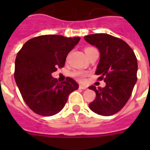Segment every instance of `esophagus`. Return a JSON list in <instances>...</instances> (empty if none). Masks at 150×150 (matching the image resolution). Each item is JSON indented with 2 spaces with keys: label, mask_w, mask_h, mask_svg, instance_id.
I'll list each match as a JSON object with an SVG mask.
<instances>
[{
  "label": "esophagus",
  "mask_w": 150,
  "mask_h": 150,
  "mask_svg": "<svg viewBox=\"0 0 150 150\" xmlns=\"http://www.w3.org/2000/svg\"><path fill=\"white\" fill-rule=\"evenodd\" d=\"M79 89H86L87 87L84 86H82V85H80V86H79Z\"/></svg>",
  "instance_id": "1"
}]
</instances>
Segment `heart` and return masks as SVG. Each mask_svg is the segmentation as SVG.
I'll return each mask as SVG.
<instances>
[{"label":"heart","instance_id":"1","mask_svg":"<svg viewBox=\"0 0 150 150\" xmlns=\"http://www.w3.org/2000/svg\"><path fill=\"white\" fill-rule=\"evenodd\" d=\"M92 49H94L93 47H86L85 48V52H86V54L88 53L89 50H91ZM88 75V73L86 72V71H74L71 72V76L73 78H75L77 80L80 81V82H82V81H84L85 77Z\"/></svg>","mask_w":150,"mask_h":150}]
</instances>
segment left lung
<instances>
[{"instance_id":"8db88e82","label":"left lung","mask_w":150,"mask_h":150,"mask_svg":"<svg viewBox=\"0 0 150 150\" xmlns=\"http://www.w3.org/2000/svg\"><path fill=\"white\" fill-rule=\"evenodd\" d=\"M84 39L100 50L96 75H99L97 80L106 82L104 88L89 87L96 93V98L89 107L100 115H113L123 108L132 96L137 81V58L128 43L109 34H91Z\"/></svg>"}]
</instances>
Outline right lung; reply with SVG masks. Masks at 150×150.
<instances>
[{
  "mask_svg": "<svg viewBox=\"0 0 150 150\" xmlns=\"http://www.w3.org/2000/svg\"><path fill=\"white\" fill-rule=\"evenodd\" d=\"M80 40L60 35L30 39L18 52L15 79L27 106L42 116H52L64 107L69 94L79 88L69 77L59 83L51 73L63 68L68 53Z\"/></svg>",
  "mask_w": 150,
  "mask_h": 150,
  "instance_id": "1",
  "label": "right lung"
}]
</instances>
